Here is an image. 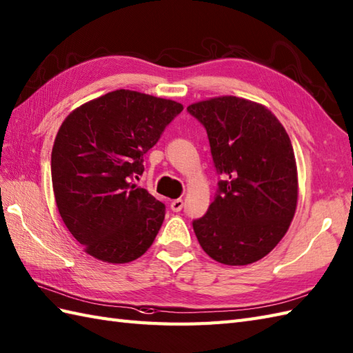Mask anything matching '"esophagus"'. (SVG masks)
I'll list each match as a JSON object with an SVG mask.
<instances>
[{
	"label": "esophagus",
	"instance_id": "obj_1",
	"mask_svg": "<svg viewBox=\"0 0 353 353\" xmlns=\"http://www.w3.org/2000/svg\"><path fill=\"white\" fill-rule=\"evenodd\" d=\"M170 208H171V210H173V212H180V210H182V208H183V200L182 199L173 200V201H171V204H170Z\"/></svg>",
	"mask_w": 353,
	"mask_h": 353
}]
</instances>
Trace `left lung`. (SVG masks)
<instances>
[{
    "label": "left lung",
    "mask_w": 353,
    "mask_h": 353,
    "mask_svg": "<svg viewBox=\"0 0 353 353\" xmlns=\"http://www.w3.org/2000/svg\"><path fill=\"white\" fill-rule=\"evenodd\" d=\"M206 128L219 180L208 214L192 223L209 257L230 266L263 259L288 233L298 204L290 138L265 105L218 96L188 106Z\"/></svg>",
    "instance_id": "1"
}]
</instances>
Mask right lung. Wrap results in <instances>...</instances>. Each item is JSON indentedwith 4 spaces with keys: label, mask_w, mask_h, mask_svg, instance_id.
<instances>
[{
    "label": "right lung",
    "mask_w": 353,
    "mask_h": 353,
    "mask_svg": "<svg viewBox=\"0 0 353 353\" xmlns=\"http://www.w3.org/2000/svg\"><path fill=\"white\" fill-rule=\"evenodd\" d=\"M183 105L116 90L73 110L57 132L51 174L65 227L90 256L129 263L150 248L165 206L130 183Z\"/></svg>",
    "instance_id": "right-lung-1"
}]
</instances>
